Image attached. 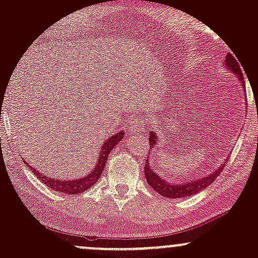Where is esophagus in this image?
<instances>
[{"label":"esophagus","mask_w":258,"mask_h":258,"mask_svg":"<svg viewBox=\"0 0 258 258\" xmlns=\"http://www.w3.org/2000/svg\"><path fill=\"white\" fill-rule=\"evenodd\" d=\"M127 130H128V131H135V132H143L144 127L141 120L133 119L131 122L128 123V126H127Z\"/></svg>","instance_id":"obj_1"}]
</instances>
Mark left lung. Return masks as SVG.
I'll use <instances>...</instances> for the list:
<instances>
[{
	"label": "left lung",
	"mask_w": 258,
	"mask_h": 258,
	"mask_svg": "<svg viewBox=\"0 0 258 258\" xmlns=\"http://www.w3.org/2000/svg\"><path fill=\"white\" fill-rule=\"evenodd\" d=\"M226 65L228 69H230L232 72L238 76L239 80L241 81V84H244V76L240 70V65H239L236 59L233 57L230 53H228L226 57ZM244 87V85H242ZM149 143L150 148L156 146V142H158V137L155 136L154 131H149ZM224 168V165L216 170L214 173L209 174L207 177H203V178L198 180H190L188 183H182V184H172V183L165 182L161 177L158 176L154 171L152 170V166L149 164V159L146 160V165H144V176H146L148 184H149L156 193L165 198H172V199H177V198H184V197H190V195H195L199 191L205 189L207 185L211 184L214 180L220 176L222 170Z\"/></svg>",
	"instance_id": "1"
}]
</instances>
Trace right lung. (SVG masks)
Returning a JSON list of instances; mask_svg holds the SVG:
<instances>
[{"label": "right lung", "instance_id": "1", "mask_svg": "<svg viewBox=\"0 0 258 258\" xmlns=\"http://www.w3.org/2000/svg\"><path fill=\"white\" fill-rule=\"evenodd\" d=\"M123 133L125 132H119L116 135L111 136L108 141L105 142L104 144L102 146V152H100L99 159H98V164L97 166L94 167L93 172H91L88 176L84 177V178L80 179H75V180H60L57 178H51L48 176H44L41 172H38L37 170H34L31 168L32 172H35V174L37 176V178L41 180V182L44 183L49 188L54 189L55 191H59V193H65V194H79L82 193V191L87 190L88 188H91L92 185H94V183L99 179L100 174H102L103 171H104L106 160H108V156L110 152L112 150V148L117 144V142H120L123 137ZM28 165V164H26ZM29 166V165H28ZM31 167V166H29Z\"/></svg>", "mask_w": 258, "mask_h": 258}]
</instances>
